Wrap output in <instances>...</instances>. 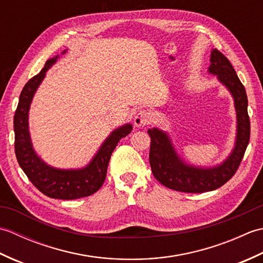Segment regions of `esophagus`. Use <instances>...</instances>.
<instances>
[{"label":"esophagus","instance_id":"34e87169","mask_svg":"<svg viewBox=\"0 0 263 263\" xmlns=\"http://www.w3.org/2000/svg\"><path fill=\"white\" fill-rule=\"evenodd\" d=\"M150 122H152V115H150L149 111L144 109L139 110L135 116V124L137 126H146Z\"/></svg>","mask_w":263,"mask_h":263}]
</instances>
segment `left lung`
<instances>
[{
	"mask_svg": "<svg viewBox=\"0 0 263 263\" xmlns=\"http://www.w3.org/2000/svg\"><path fill=\"white\" fill-rule=\"evenodd\" d=\"M210 61V73L218 76V79L230 89L235 102L237 113L236 146L225 163L214 168L204 170L182 163L166 133L158 128L148 130L152 138L149 163L153 174L163 185L178 192L203 193L224 185L235 175L250 142L251 125L248 113V96L243 83L238 79L230 60L218 49L211 52Z\"/></svg>",
	"mask_w": 263,
	"mask_h": 263,
	"instance_id": "8db88e82",
	"label": "left lung"
}]
</instances>
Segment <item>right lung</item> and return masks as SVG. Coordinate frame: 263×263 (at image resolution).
Returning <instances> with one entry per match:
<instances>
[{
  "label": "right lung",
  "instance_id": "1",
  "mask_svg": "<svg viewBox=\"0 0 263 263\" xmlns=\"http://www.w3.org/2000/svg\"><path fill=\"white\" fill-rule=\"evenodd\" d=\"M57 59L58 57L47 60L42 71L32 77L22 89L13 119L14 152L22 171L43 194L52 199L73 200L89 197L102 187L111 153L121 139L132 131V126L126 124L111 133L91 163L83 170H55L39 159L31 147L28 131V110L37 87Z\"/></svg>",
  "mask_w": 263,
  "mask_h": 263
}]
</instances>
